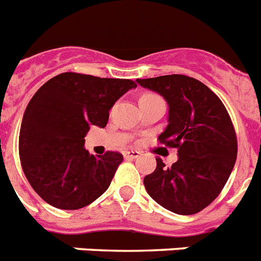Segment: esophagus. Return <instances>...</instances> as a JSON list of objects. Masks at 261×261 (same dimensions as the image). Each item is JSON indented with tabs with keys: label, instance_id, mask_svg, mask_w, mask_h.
I'll use <instances>...</instances> for the list:
<instances>
[{
	"label": "esophagus",
	"instance_id": "esophagus-1",
	"mask_svg": "<svg viewBox=\"0 0 261 261\" xmlns=\"http://www.w3.org/2000/svg\"><path fill=\"white\" fill-rule=\"evenodd\" d=\"M140 154H141V153H140L139 150H126V152L124 153L126 160H135V158L139 157Z\"/></svg>",
	"mask_w": 261,
	"mask_h": 261
}]
</instances>
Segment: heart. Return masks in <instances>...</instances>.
<instances>
[{"label": "heart", "instance_id": "obj_1", "mask_svg": "<svg viewBox=\"0 0 261 261\" xmlns=\"http://www.w3.org/2000/svg\"><path fill=\"white\" fill-rule=\"evenodd\" d=\"M149 97H157V95H153V93H145V95H142L141 99H149Z\"/></svg>", "mask_w": 261, "mask_h": 261}]
</instances>
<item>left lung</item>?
<instances>
[{
    "instance_id": "left-lung-1",
    "label": "left lung",
    "mask_w": 261,
    "mask_h": 261,
    "mask_svg": "<svg viewBox=\"0 0 261 261\" xmlns=\"http://www.w3.org/2000/svg\"><path fill=\"white\" fill-rule=\"evenodd\" d=\"M169 104V124L158 142L178 149V161L144 178L148 194L179 215L202 211L223 190L237 161L238 140L222 100L202 82L186 75L137 79Z\"/></svg>"
}]
</instances>
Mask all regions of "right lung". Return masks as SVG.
I'll list each match as a JSON object with an SVG mask.
<instances>
[{
    "mask_svg": "<svg viewBox=\"0 0 261 261\" xmlns=\"http://www.w3.org/2000/svg\"><path fill=\"white\" fill-rule=\"evenodd\" d=\"M135 87L129 79L63 72L35 92L22 119L18 149L22 170L44 202L77 210L109 188L122 154H90L84 137L92 125L104 128L109 109Z\"/></svg>",
    "mask_w": 261,
    "mask_h": 261,
    "instance_id": "right-lung-1",
    "label": "right lung"
}]
</instances>
